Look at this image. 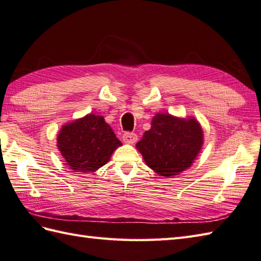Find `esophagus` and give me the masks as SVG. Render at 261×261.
<instances>
[{
	"instance_id": "esophagus-1",
	"label": "esophagus",
	"mask_w": 261,
	"mask_h": 261,
	"mask_svg": "<svg viewBox=\"0 0 261 261\" xmlns=\"http://www.w3.org/2000/svg\"><path fill=\"white\" fill-rule=\"evenodd\" d=\"M122 140L125 143L132 144V143H135L138 140V136L136 135V133H133V132H125V133H123V136H122Z\"/></svg>"
}]
</instances>
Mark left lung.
I'll use <instances>...</instances> for the list:
<instances>
[{
  "mask_svg": "<svg viewBox=\"0 0 261 261\" xmlns=\"http://www.w3.org/2000/svg\"><path fill=\"white\" fill-rule=\"evenodd\" d=\"M202 144L203 131L195 118L156 113L136 147L149 168L170 178L191 167Z\"/></svg>",
  "mask_w": 261,
  "mask_h": 261,
  "instance_id": "8db88e82",
  "label": "left lung"
}]
</instances>
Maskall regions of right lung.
I'll use <instances>...</instances> for the list:
<instances>
[{
  "instance_id": "obj_1",
  "label": "right lung",
  "mask_w": 261,
  "mask_h": 261,
  "mask_svg": "<svg viewBox=\"0 0 261 261\" xmlns=\"http://www.w3.org/2000/svg\"><path fill=\"white\" fill-rule=\"evenodd\" d=\"M58 149L66 166L76 172H94L110 160L122 143L105 118L87 114L64 124L58 135Z\"/></svg>"
}]
</instances>
